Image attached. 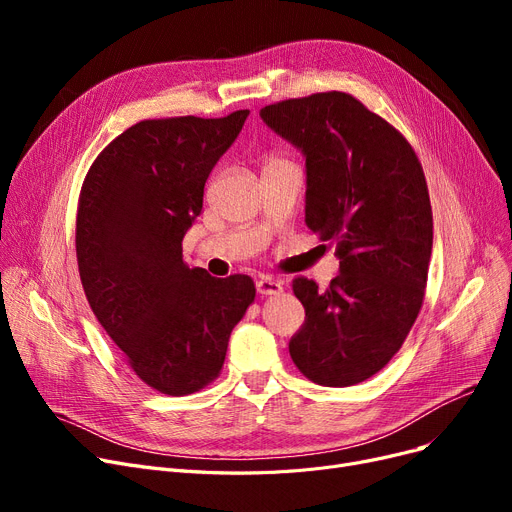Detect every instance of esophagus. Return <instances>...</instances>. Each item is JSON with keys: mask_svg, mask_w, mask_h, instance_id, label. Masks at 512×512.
Returning <instances> with one entry per match:
<instances>
[{"mask_svg": "<svg viewBox=\"0 0 512 512\" xmlns=\"http://www.w3.org/2000/svg\"><path fill=\"white\" fill-rule=\"evenodd\" d=\"M257 292L261 294V297H276V294L282 292V284L272 278H261L257 282Z\"/></svg>", "mask_w": 512, "mask_h": 512, "instance_id": "34e87169", "label": "esophagus"}]
</instances>
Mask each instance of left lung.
Instances as JSON below:
<instances>
[{
  "mask_svg": "<svg viewBox=\"0 0 512 512\" xmlns=\"http://www.w3.org/2000/svg\"><path fill=\"white\" fill-rule=\"evenodd\" d=\"M261 120L305 157V224L336 240L340 274L326 290L294 278L305 324L290 357L319 386L365 382L398 353L419 315L432 205L419 159L402 134L348 93L265 105Z\"/></svg>",
  "mask_w": 512,
  "mask_h": 512,
  "instance_id": "obj_1",
  "label": "left lung"
}]
</instances>
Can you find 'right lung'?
I'll list each match as a JSON object with an SVG mask.
<instances>
[{"label":"right lung","instance_id":"1","mask_svg":"<svg viewBox=\"0 0 512 512\" xmlns=\"http://www.w3.org/2000/svg\"><path fill=\"white\" fill-rule=\"evenodd\" d=\"M247 116L134 124L97 155L80 191L76 259L87 301L161 394L184 396L218 378L232 328L255 301L249 276L213 278L182 261L205 182Z\"/></svg>","mask_w":512,"mask_h":512}]
</instances>
